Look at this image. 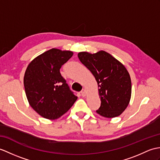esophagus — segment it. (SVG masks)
Segmentation results:
<instances>
[{"label":"esophagus","instance_id":"34e87169","mask_svg":"<svg viewBox=\"0 0 160 160\" xmlns=\"http://www.w3.org/2000/svg\"><path fill=\"white\" fill-rule=\"evenodd\" d=\"M87 92L86 90H85V89H83V90L81 91V95L82 97H85V96L87 95Z\"/></svg>","mask_w":160,"mask_h":160}]
</instances>
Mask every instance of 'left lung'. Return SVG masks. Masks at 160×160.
<instances>
[{"instance_id": "obj_1", "label": "left lung", "mask_w": 160, "mask_h": 160, "mask_svg": "<svg viewBox=\"0 0 160 160\" xmlns=\"http://www.w3.org/2000/svg\"><path fill=\"white\" fill-rule=\"evenodd\" d=\"M78 57L98 82L101 106L96 112L106 118L119 116L129 105L132 95L131 78L127 69L103 50L94 54L81 52Z\"/></svg>"}]
</instances>
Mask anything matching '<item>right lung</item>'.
I'll return each mask as SVG.
<instances>
[{"mask_svg":"<svg viewBox=\"0 0 160 160\" xmlns=\"http://www.w3.org/2000/svg\"><path fill=\"white\" fill-rule=\"evenodd\" d=\"M73 54L52 48L35 58L26 69L24 85L29 104L47 119L61 117L78 99L60 73L61 66Z\"/></svg>","mask_w":160,"mask_h":160,"instance_id":"add662e5","label":"right lung"}]
</instances>
